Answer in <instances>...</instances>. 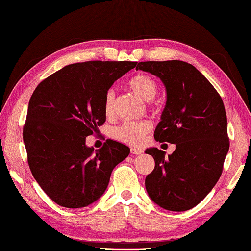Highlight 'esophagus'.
<instances>
[{"instance_id":"34e87169","label":"esophagus","mask_w":251,"mask_h":251,"mask_svg":"<svg viewBox=\"0 0 251 251\" xmlns=\"http://www.w3.org/2000/svg\"><path fill=\"white\" fill-rule=\"evenodd\" d=\"M143 152L141 149H137V148H132L130 149V154L132 155H137V154H141V153Z\"/></svg>"}]
</instances>
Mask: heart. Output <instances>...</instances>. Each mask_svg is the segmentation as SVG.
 I'll return each mask as SVG.
<instances>
[{
  "label": "heart",
  "mask_w": 251,
  "mask_h": 251,
  "mask_svg": "<svg viewBox=\"0 0 251 251\" xmlns=\"http://www.w3.org/2000/svg\"><path fill=\"white\" fill-rule=\"evenodd\" d=\"M128 87L143 100L150 101L154 98L158 93V84L154 78L148 74H136L129 78ZM115 106V92L113 90H108L103 99V111L106 116H111L114 113ZM151 123L143 122H126L123 123L113 129L111 135L117 141L123 143L136 145L143 140L145 134L151 129Z\"/></svg>",
  "instance_id": "obj_1"
}]
</instances>
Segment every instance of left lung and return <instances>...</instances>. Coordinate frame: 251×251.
I'll return each mask as SVG.
<instances>
[{
	"mask_svg": "<svg viewBox=\"0 0 251 251\" xmlns=\"http://www.w3.org/2000/svg\"><path fill=\"white\" fill-rule=\"evenodd\" d=\"M136 70L163 82L167 102L154 138L176 144L168 158L156 148L145 151L155 161L145 178V188L160 207L187 211L206 197L222 175L230 147L222 98L211 82L186 62H140Z\"/></svg>",
	"mask_w": 251,
	"mask_h": 251,
	"instance_id": "8db88e82",
	"label": "left lung"
}]
</instances>
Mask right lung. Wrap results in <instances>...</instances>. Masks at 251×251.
<instances>
[{"instance_id": "add662e5", "label": "right lung", "mask_w": 251, "mask_h": 251, "mask_svg": "<svg viewBox=\"0 0 251 251\" xmlns=\"http://www.w3.org/2000/svg\"><path fill=\"white\" fill-rule=\"evenodd\" d=\"M136 62L89 61L66 65L37 85L30 98L24 142L33 178L56 204L80 208L102 196L111 171L129 148L107 140L85 145L106 122L103 99Z\"/></svg>"}]
</instances>
